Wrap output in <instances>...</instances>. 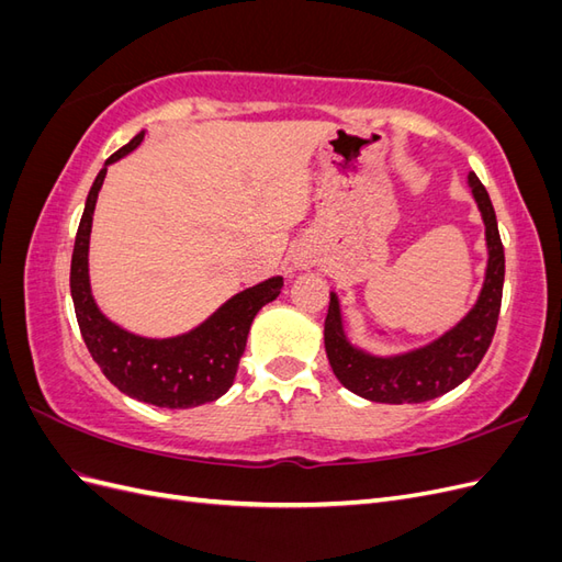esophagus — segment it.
<instances>
[{
  "mask_svg": "<svg viewBox=\"0 0 562 562\" xmlns=\"http://www.w3.org/2000/svg\"><path fill=\"white\" fill-rule=\"evenodd\" d=\"M295 265H297V267H310V265H312V260H310V258H297V260H295Z\"/></svg>",
  "mask_w": 562,
  "mask_h": 562,
  "instance_id": "esophagus-1",
  "label": "esophagus"
}]
</instances>
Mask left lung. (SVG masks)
I'll list each match as a JSON object with an SVG mask.
<instances>
[{
  "instance_id": "1",
  "label": "left lung",
  "mask_w": 562,
  "mask_h": 562,
  "mask_svg": "<svg viewBox=\"0 0 562 562\" xmlns=\"http://www.w3.org/2000/svg\"><path fill=\"white\" fill-rule=\"evenodd\" d=\"M469 184L485 220L487 274L475 307L457 326L429 347L407 351L394 359H380L351 347L339 318L337 297L330 295L323 339L335 378L353 394L375 403H424L448 394L479 368L497 330L504 288V246L497 229V215L490 194L475 173Z\"/></svg>"
}]
</instances>
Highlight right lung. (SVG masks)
Returning a JSON list of instances; mask_svg holds the SVG:
<instances>
[{
    "label": "right lung",
    "mask_w": 562,
    "mask_h": 562,
    "mask_svg": "<svg viewBox=\"0 0 562 562\" xmlns=\"http://www.w3.org/2000/svg\"><path fill=\"white\" fill-rule=\"evenodd\" d=\"M140 140L143 133L114 151L100 168L87 196L70 267L75 314L83 345L103 375L122 394L157 407H196L220 398L232 386L246 349L250 323L267 302L279 297L283 279L274 277L234 295L196 330L171 339L131 335L100 314L89 285V234L95 199L108 166L128 155Z\"/></svg>",
    "instance_id": "right-lung-1"
}]
</instances>
